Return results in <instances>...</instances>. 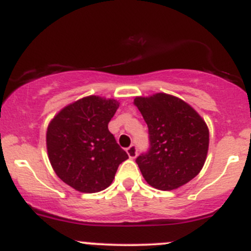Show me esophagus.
<instances>
[{
    "label": "esophagus",
    "mask_w": 251,
    "mask_h": 251,
    "mask_svg": "<svg viewBox=\"0 0 251 251\" xmlns=\"http://www.w3.org/2000/svg\"><path fill=\"white\" fill-rule=\"evenodd\" d=\"M126 153H127L128 158L135 159L137 156V148H136V146H130L126 149Z\"/></svg>",
    "instance_id": "obj_1"
}]
</instances>
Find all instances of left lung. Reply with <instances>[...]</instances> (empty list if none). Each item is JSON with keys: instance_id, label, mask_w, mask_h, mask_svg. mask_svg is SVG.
<instances>
[{"instance_id": "obj_1", "label": "left lung", "mask_w": 251, "mask_h": 251, "mask_svg": "<svg viewBox=\"0 0 251 251\" xmlns=\"http://www.w3.org/2000/svg\"><path fill=\"white\" fill-rule=\"evenodd\" d=\"M149 128L151 149L136 159L149 186L173 191L203 169L209 151V128L192 105L159 92L133 98Z\"/></svg>"}]
</instances>
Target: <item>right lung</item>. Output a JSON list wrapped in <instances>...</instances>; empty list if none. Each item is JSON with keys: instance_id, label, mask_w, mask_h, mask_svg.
Segmentation results:
<instances>
[{"instance_id": "obj_1", "label": "right lung", "mask_w": 251, "mask_h": 251, "mask_svg": "<svg viewBox=\"0 0 251 251\" xmlns=\"http://www.w3.org/2000/svg\"><path fill=\"white\" fill-rule=\"evenodd\" d=\"M120 103L87 96L53 116L46 132L47 155L55 175L81 193L108 188L128 155L116 143L108 124Z\"/></svg>"}]
</instances>
